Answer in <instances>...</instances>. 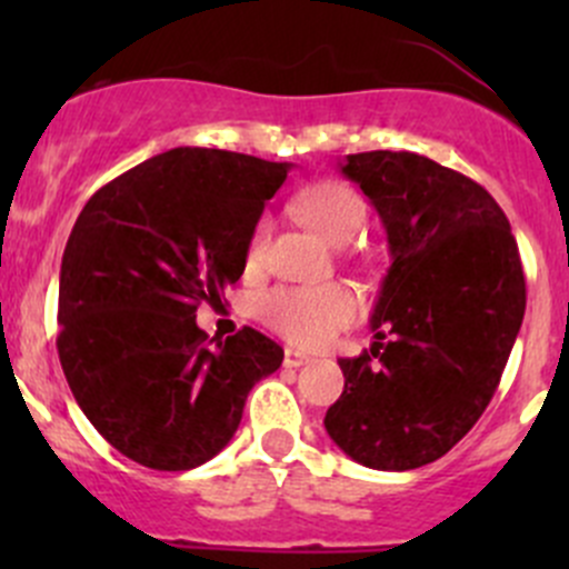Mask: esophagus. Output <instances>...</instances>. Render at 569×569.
<instances>
[{
    "instance_id": "34e87169",
    "label": "esophagus",
    "mask_w": 569,
    "mask_h": 569,
    "mask_svg": "<svg viewBox=\"0 0 569 569\" xmlns=\"http://www.w3.org/2000/svg\"><path fill=\"white\" fill-rule=\"evenodd\" d=\"M308 355H302V352H297V349H286L283 352V366L286 369H297V366H302V363H308Z\"/></svg>"
}]
</instances>
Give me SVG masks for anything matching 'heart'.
I'll use <instances>...</instances> for the list:
<instances>
[{"label":"heart","instance_id":"b5f03b06","mask_svg":"<svg viewBox=\"0 0 569 569\" xmlns=\"http://www.w3.org/2000/svg\"><path fill=\"white\" fill-rule=\"evenodd\" d=\"M295 211L317 228L321 237L332 244L352 242L366 222V200L343 181H317L300 189L295 198ZM272 239V220L258 217L248 237V263L263 261ZM258 319L274 332L300 347H321L332 336L352 325L360 313V300L343 283H306L278 286L258 297Z\"/></svg>","mask_w":569,"mask_h":569}]
</instances>
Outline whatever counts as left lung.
I'll list each match as a JSON object with an SVG mask.
<instances>
[{"mask_svg": "<svg viewBox=\"0 0 569 569\" xmlns=\"http://www.w3.org/2000/svg\"><path fill=\"white\" fill-rule=\"evenodd\" d=\"M391 248L371 330L341 358L325 429L355 462L412 470L455 449L490 405L526 313L507 214L481 183L410 151L349 153Z\"/></svg>", "mask_w": 569, "mask_h": 569, "instance_id": "left-lung-1", "label": "left lung"}]
</instances>
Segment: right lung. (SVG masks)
<instances>
[{"instance_id":"obj_1","label":"right lung","mask_w":569,"mask_h":569,"mask_svg":"<svg viewBox=\"0 0 569 569\" xmlns=\"http://www.w3.org/2000/svg\"><path fill=\"white\" fill-rule=\"evenodd\" d=\"M289 162L173 148L104 183L77 217L60 267L57 352L73 399L109 446L153 470L220 455L261 377L283 363L263 332L209 338L248 263V237Z\"/></svg>"}]
</instances>
